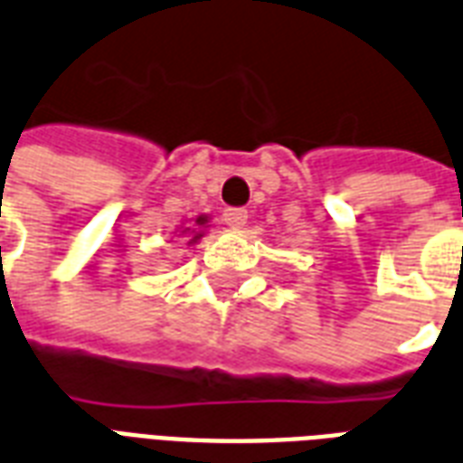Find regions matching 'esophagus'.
<instances>
[{
  "label": "esophagus",
  "mask_w": 463,
  "mask_h": 463,
  "mask_svg": "<svg viewBox=\"0 0 463 463\" xmlns=\"http://www.w3.org/2000/svg\"><path fill=\"white\" fill-rule=\"evenodd\" d=\"M223 221L225 225H231L232 231H238V228L247 223V211L245 208H228L223 213Z\"/></svg>",
  "instance_id": "1"
}]
</instances>
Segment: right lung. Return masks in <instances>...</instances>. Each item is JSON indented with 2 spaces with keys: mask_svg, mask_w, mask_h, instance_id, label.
I'll return each mask as SVG.
<instances>
[{
  "mask_svg": "<svg viewBox=\"0 0 463 463\" xmlns=\"http://www.w3.org/2000/svg\"><path fill=\"white\" fill-rule=\"evenodd\" d=\"M206 223L208 216H199L196 218V228H184V231H182V235H189V245H194L196 240L203 238V231H201V228H206Z\"/></svg>",
  "mask_w": 463,
  "mask_h": 463,
  "instance_id": "1",
  "label": "right lung"
}]
</instances>
